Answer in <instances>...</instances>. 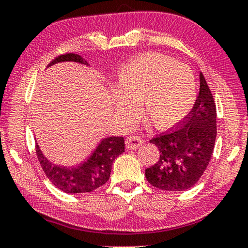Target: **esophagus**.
Masks as SVG:
<instances>
[{
  "mask_svg": "<svg viewBox=\"0 0 248 248\" xmlns=\"http://www.w3.org/2000/svg\"><path fill=\"white\" fill-rule=\"evenodd\" d=\"M142 142H143V140L138 136H130L126 138V140H125L126 148L127 149H132V150L138 149V148L142 144Z\"/></svg>",
  "mask_w": 248,
  "mask_h": 248,
  "instance_id": "obj_1",
  "label": "esophagus"
}]
</instances>
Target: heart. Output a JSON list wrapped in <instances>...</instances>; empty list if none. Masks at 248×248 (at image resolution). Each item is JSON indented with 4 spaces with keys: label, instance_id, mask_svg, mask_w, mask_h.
<instances>
[{
    "label": "heart",
    "instance_id": "obj_1",
    "mask_svg": "<svg viewBox=\"0 0 248 248\" xmlns=\"http://www.w3.org/2000/svg\"><path fill=\"white\" fill-rule=\"evenodd\" d=\"M120 91L114 94V111L128 125L141 102L146 120L158 128H170L191 110L197 95L191 69L160 53H147L132 60L118 74Z\"/></svg>",
    "mask_w": 248,
    "mask_h": 248
}]
</instances>
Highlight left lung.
I'll return each instance as SVG.
<instances>
[{"label":"left lung","instance_id":"8db88e82","mask_svg":"<svg viewBox=\"0 0 248 248\" xmlns=\"http://www.w3.org/2000/svg\"><path fill=\"white\" fill-rule=\"evenodd\" d=\"M201 88L190 112L175 126L150 139L159 150V159L146 169V178L155 188L186 191L204 174L217 139V106L202 73Z\"/></svg>","mask_w":248,"mask_h":248}]
</instances>
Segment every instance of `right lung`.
<instances>
[{"instance_id":"1","label":"right lung","mask_w":248,"mask_h":248,"mask_svg":"<svg viewBox=\"0 0 248 248\" xmlns=\"http://www.w3.org/2000/svg\"><path fill=\"white\" fill-rule=\"evenodd\" d=\"M61 61H75L88 65L85 59L76 53L60 54L47 67ZM36 156L42 169L54 187L67 194H83L95 190L104 186L110 178L111 165L116 157L124 153L123 137H109L99 143L91 157L76 167H63L47 160L36 143Z\"/></svg>"}]
</instances>
